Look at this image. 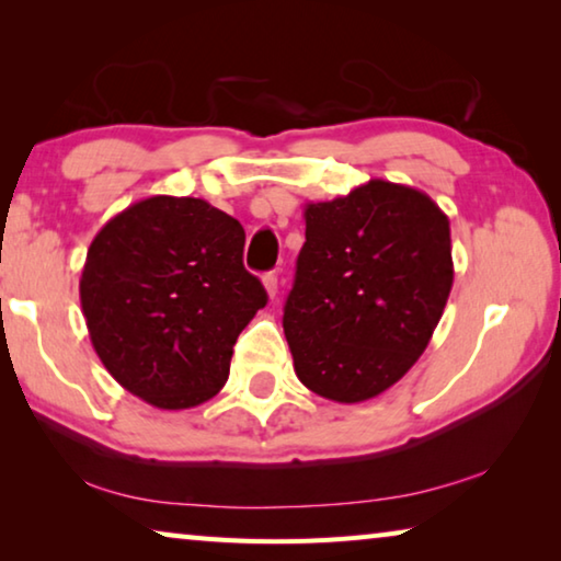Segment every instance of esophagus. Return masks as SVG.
<instances>
[{"label": "esophagus", "mask_w": 561, "mask_h": 561, "mask_svg": "<svg viewBox=\"0 0 561 561\" xmlns=\"http://www.w3.org/2000/svg\"><path fill=\"white\" fill-rule=\"evenodd\" d=\"M262 282H264V289H267V297H270V299L277 297V291H279V277H277V274L267 272V274H264V277H262Z\"/></svg>", "instance_id": "obj_1"}]
</instances>
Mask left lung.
<instances>
[{"label":"left lung","instance_id":"left-lung-1","mask_svg":"<svg viewBox=\"0 0 561 561\" xmlns=\"http://www.w3.org/2000/svg\"><path fill=\"white\" fill-rule=\"evenodd\" d=\"M304 242L284 304L294 371L336 403L368 401L408 374L453 287L450 222L421 190L368 180L304 207Z\"/></svg>","mask_w":561,"mask_h":561}]
</instances>
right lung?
Wrapping results in <instances>:
<instances>
[{
	"mask_svg": "<svg viewBox=\"0 0 561 561\" xmlns=\"http://www.w3.org/2000/svg\"><path fill=\"white\" fill-rule=\"evenodd\" d=\"M242 250V225L201 197H146L101 227L81 272V309L126 391L163 411L217 396L237 336L267 304Z\"/></svg>",
	"mask_w": 561,
	"mask_h": 561,
	"instance_id": "add662e5",
	"label": "right lung"
}]
</instances>
